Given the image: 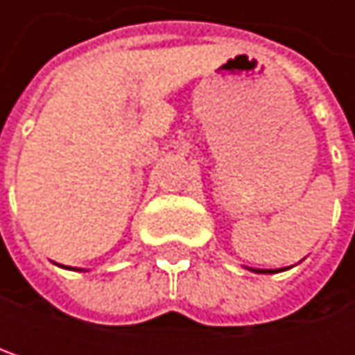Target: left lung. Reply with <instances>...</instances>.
Here are the masks:
<instances>
[{
    "label": "left lung",
    "mask_w": 355,
    "mask_h": 355,
    "mask_svg": "<svg viewBox=\"0 0 355 355\" xmlns=\"http://www.w3.org/2000/svg\"><path fill=\"white\" fill-rule=\"evenodd\" d=\"M250 271H254V273H275L277 269H275V271H273V269H250ZM279 271H282V269H279Z\"/></svg>",
    "instance_id": "8db88e82"
}]
</instances>
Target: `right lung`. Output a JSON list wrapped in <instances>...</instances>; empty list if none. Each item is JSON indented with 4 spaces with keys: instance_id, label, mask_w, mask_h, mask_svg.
<instances>
[{
    "instance_id": "1",
    "label": "right lung",
    "mask_w": 355,
    "mask_h": 355,
    "mask_svg": "<svg viewBox=\"0 0 355 355\" xmlns=\"http://www.w3.org/2000/svg\"><path fill=\"white\" fill-rule=\"evenodd\" d=\"M80 271H82V269H80Z\"/></svg>"
}]
</instances>
